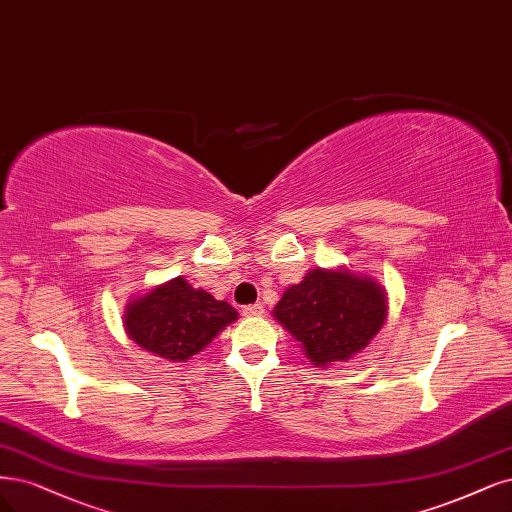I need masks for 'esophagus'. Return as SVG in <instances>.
Here are the masks:
<instances>
[{"label":"esophagus","mask_w":512,"mask_h":512,"mask_svg":"<svg viewBox=\"0 0 512 512\" xmlns=\"http://www.w3.org/2000/svg\"><path fill=\"white\" fill-rule=\"evenodd\" d=\"M241 313H243L245 317H256V315H262V313H264V307H262L260 303H256V305H245V307L241 309Z\"/></svg>","instance_id":"1"}]
</instances>
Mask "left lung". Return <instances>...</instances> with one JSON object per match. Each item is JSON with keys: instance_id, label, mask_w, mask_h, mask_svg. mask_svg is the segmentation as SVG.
<instances>
[{"instance_id": "8db88e82", "label": "left lung", "mask_w": 512, "mask_h": 512, "mask_svg": "<svg viewBox=\"0 0 512 512\" xmlns=\"http://www.w3.org/2000/svg\"><path fill=\"white\" fill-rule=\"evenodd\" d=\"M385 309V292L377 281L315 269L284 292L273 315L305 347L313 364L326 366L364 349L383 326Z\"/></svg>"}]
</instances>
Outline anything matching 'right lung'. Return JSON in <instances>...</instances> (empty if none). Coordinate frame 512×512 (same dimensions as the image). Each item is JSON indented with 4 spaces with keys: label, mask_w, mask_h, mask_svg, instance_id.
Listing matches in <instances>:
<instances>
[{
    "label": "right lung",
    "mask_w": 512,
    "mask_h": 512,
    "mask_svg": "<svg viewBox=\"0 0 512 512\" xmlns=\"http://www.w3.org/2000/svg\"><path fill=\"white\" fill-rule=\"evenodd\" d=\"M237 320L226 301L195 290L184 277H175L133 301L125 313L129 337L154 356L184 362L199 354L216 334Z\"/></svg>",
    "instance_id": "right-lung-1"
}]
</instances>
